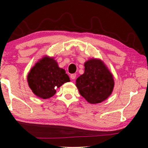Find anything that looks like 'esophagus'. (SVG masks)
I'll use <instances>...</instances> for the list:
<instances>
[{
	"mask_svg": "<svg viewBox=\"0 0 148 148\" xmlns=\"http://www.w3.org/2000/svg\"><path fill=\"white\" fill-rule=\"evenodd\" d=\"M76 74H72L71 75V78L72 79H74L75 78H76Z\"/></svg>",
	"mask_w": 148,
	"mask_h": 148,
	"instance_id": "obj_1",
	"label": "esophagus"
}]
</instances>
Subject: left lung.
<instances>
[{"label": "left lung", "instance_id": "8db88e82", "mask_svg": "<svg viewBox=\"0 0 148 148\" xmlns=\"http://www.w3.org/2000/svg\"><path fill=\"white\" fill-rule=\"evenodd\" d=\"M84 66V74L76 82L80 95L91 104L105 101L113 91L112 74L100 60L90 59Z\"/></svg>", "mask_w": 148, "mask_h": 148}]
</instances>
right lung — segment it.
Here are the masks:
<instances>
[{"instance_id": "1", "label": "right lung", "mask_w": 148, "mask_h": 148, "mask_svg": "<svg viewBox=\"0 0 148 148\" xmlns=\"http://www.w3.org/2000/svg\"><path fill=\"white\" fill-rule=\"evenodd\" d=\"M69 81L64 70L59 68L53 58L47 57L40 60L27 76V82L32 92L44 99L53 97L57 87Z\"/></svg>"}]
</instances>
